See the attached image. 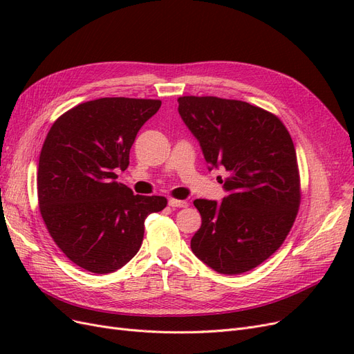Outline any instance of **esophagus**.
Wrapping results in <instances>:
<instances>
[{
    "instance_id": "obj_1",
    "label": "esophagus",
    "mask_w": 354,
    "mask_h": 354,
    "mask_svg": "<svg viewBox=\"0 0 354 354\" xmlns=\"http://www.w3.org/2000/svg\"><path fill=\"white\" fill-rule=\"evenodd\" d=\"M168 205L173 207V208H186V207H189V202H187V201H180V199L171 198V199L168 201Z\"/></svg>"
}]
</instances>
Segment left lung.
Listing matches in <instances>:
<instances>
[{"label":"left lung","instance_id":"obj_1","mask_svg":"<svg viewBox=\"0 0 354 354\" xmlns=\"http://www.w3.org/2000/svg\"><path fill=\"white\" fill-rule=\"evenodd\" d=\"M178 113L207 164L227 173L221 203L194 202L202 224L190 248L218 273L250 272L281 248L297 218L301 183L291 134L274 113L242 100L183 95Z\"/></svg>","mask_w":354,"mask_h":354}]
</instances>
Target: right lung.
Here are the masks:
<instances>
[{"instance_id": "1", "label": "right lung", "mask_w": 354, "mask_h": 354, "mask_svg": "<svg viewBox=\"0 0 354 354\" xmlns=\"http://www.w3.org/2000/svg\"><path fill=\"white\" fill-rule=\"evenodd\" d=\"M160 100L103 97L60 115L41 149L37 190L41 217L68 259L91 273L121 269L143 242L145 218L164 196L134 195L116 181L130 149Z\"/></svg>"}]
</instances>
